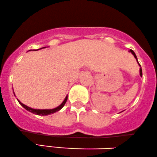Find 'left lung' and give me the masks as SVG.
Here are the masks:
<instances>
[{
    "label": "left lung",
    "instance_id": "left-lung-1",
    "mask_svg": "<svg viewBox=\"0 0 157 157\" xmlns=\"http://www.w3.org/2000/svg\"><path fill=\"white\" fill-rule=\"evenodd\" d=\"M129 52H131V53H132V54L134 55V56L135 57V59H137V56H136L135 53H134V51H132V50H130V51H129ZM137 62H138V61H137ZM138 64H139V65L140 66V64L139 62H138ZM140 76H143V72H142V68H141V67H140Z\"/></svg>",
    "mask_w": 157,
    "mask_h": 157
}]
</instances>
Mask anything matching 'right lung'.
Returning <instances> with one entry per match:
<instances>
[{"instance_id": "1", "label": "right lung", "mask_w": 157, "mask_h": 157, "mask_svg": "<svg viewBox=\"0 0 157 157\" xmlns=\"http://www.w3.org/2000/svg\"><path fill=\"white\" fill-rule=\"evenodd\" d=\"M46 48V47L42 48ZM67 95L66 96L65 98H64L63 102H62V104L59 105V106H57L56 108L52 109H35L30 108V107H29V106H25V104H22V103L20 102L19 100H17V101H18V102L20 103V104L21 105V106H23V108H25V109L28 110L29 112H31V113H34V114H35V115H51V114L54 113V112L59 111L61 109H62L64 106V104H65V103H66V101H67Z\"/></svg>"}]
</instances>
